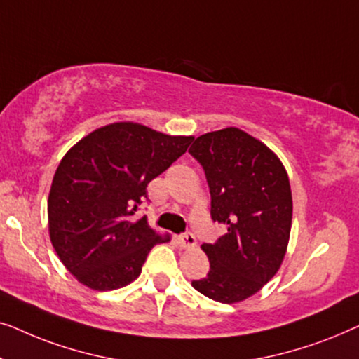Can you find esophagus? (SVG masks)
I'll list each match as a JSON object with an SVG mask.
<instances>
[{
    "instance_id": "obj_1",
    "label": "esophagus",
    "mask_w": 359,
    "mask_h": 359,
    "mask_svg": "<svg viewBox=\"0 0 359 359\" xmlns=\"http://www.w3.org/2000/svg\"><path fill=\"white\" fill-rule=\"evenodd\" d=\"M178 243L181 245V248L189 250V248H194L196 243H198V242H196L193 233H183L181 237H178Z\"/></svg>"
}]
</instances>
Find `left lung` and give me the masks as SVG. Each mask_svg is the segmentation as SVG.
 Masks as SVG:
<instances>
[{
  "instance_id": "8db88e82",
  "label": "left lung",
  "mask_w": 359,
  "mask_h": 359,
  "mask_svg": "<svg viewBox=\"0 0 359 359\" xmlns=\"http://www.w3.org/2000/svg\"><path fill=\"white\" fill-rule=\"evenodd\" d=\"M189 154L203 165L210 215L227 225L217 243L201 245L210 271L193 281L205 297L237 304L257 294L281 268L292 224V194L279 156L237 127L208 132Z\"/></svg>"
}]
</instances>
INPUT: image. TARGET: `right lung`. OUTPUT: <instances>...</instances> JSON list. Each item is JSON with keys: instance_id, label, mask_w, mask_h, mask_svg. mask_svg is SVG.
I'll return each mask as SVG.
<instances>
[{"instance_id": "right-lung-1", "label": "right lung", "mask_w": 359, "mask_h": 359, "mask_svg": "<svg viewBox=\"0 0 359 359\" xmlns=\"http://www.w3.org/2000/svg\"><path fill=\"white\" fill-rule=\"evenodd\" d=\"M193 135L112 122L78 140L63 156L48 193V235L78 283L112 291L135 281L147 255L171 240L135 219L147 186L188 150Z\"/></svg>"}]
</instances>
